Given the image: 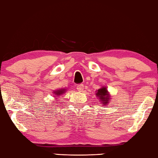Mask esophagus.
I'll use <instances>...</instances> for the list:
<instances>
[{
  "label": "esophagus",
  "mask_w": 158,
  "mask_h": 158,
  "mask_svg": "<svg viewBox=\"0 0 158 158\" xmlns=\"http://www.w3.org/2000/svg\"><path fill=\"white\" fill-rule=\"evenodd\" d=\"M84 89V85H79L77 86V90H78L79 92H82Z\"/></svg>",
  "instance_id": "34e87169"
}]
</instances>
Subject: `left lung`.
<instances>
[{
  "label": "left lung",
  "mask_w": 158,
  "mask_h": 158,
  "mask_svg": "<svg viewBox=\"0 0 158 158\" xmlns=\"http://www.w3.org/2000/svg\"><path fill=\"white\" fill-rule=\"evenodd\" d=\"M96 96L98 97V98L100 99L101 102L102 103L103 105H106V103L109 102L110 100V95L109 94V92L106 89V88L103 86L102 88H101L100 89L96 90Z\"/></svg>",
  "instance_id": "left-lung-1"
}]
</instances>
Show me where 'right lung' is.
Segmentation results:
<instances>
[{"instance_id": "obj_1", "label": "right lung", "mask_w": 158, "mask_h": 158, "mask_svg": "<svg viewBox=\"0 0 158 158\" xmlns=\"http://www.w3.org/2000/svg\"><path fill=\"white\" fill-rule=\"evenodd\" d=\"M65 90H66L65 89H63V88H62V89L55 90V91L54 93H55V94L57 95V96H60V95L64 94V91H65Z\"/></svg>"}]
</instances>
